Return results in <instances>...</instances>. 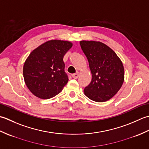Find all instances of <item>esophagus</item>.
<instances>
[{"label": "esophagus", "mask_w": 149, "mask_h": 149, "mask_svg": "<svg viewBox=\"0 0 149 149\" xmlns=\"http://www.w3.org/2000/svg\"><path fill=\"white\" fill-rule=\"evenodd\" d=\"M72 77L74 78V79H77V77H78V76H79V74H77V73H76V74H72Z\"/></svg>", "instance_id": "obj_1"}]
</instances>
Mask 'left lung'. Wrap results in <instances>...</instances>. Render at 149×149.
Returning a JSON list of instances; mask_svg holds the SVG:
<instances>
[{
	"mask_svg": "<svg viewBox=\"0 0 149 149\" xmlns=\"http://www.w3.org/2000/svg\"><path fill=\"white\" fill-rule=\"evenodd\" d=\"M92 75L84 93L97 102L108 100L118 92L124 81V68L116 53L106 44L95 41H81Z\"/></svg>",
	"mask_w": 149,
	"mask_h": 149,
	"instance_id": "8db88e82",
	"label": "left lung"
}]
</instances>
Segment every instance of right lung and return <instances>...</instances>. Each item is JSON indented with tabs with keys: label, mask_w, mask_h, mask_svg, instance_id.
<instances>
[{
	"label": "right lung",
	"mask_w": 149,
	"mask_h": 149,
	"mask_svg": "<svg viewBox=\"0 0 149 149\" xmlns=\"http://www.w3.org/2000/svg\"><path fill=\"white\" fill-rule=\"evenodd\" d=\"M72 47L68 41L52 40L31 52L24 63V78L28 89L42 99L55 97L67 84L63 57Z\"/></svg>",
	"instance_id": "obj_1"
}]
</instances>
